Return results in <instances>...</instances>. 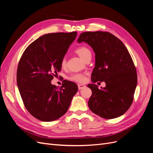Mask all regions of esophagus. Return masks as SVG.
<instances>
[{"label":"esophagus","mask_w":153,"mask_h":153,"mask_svg":"<svg viewBox=\"0 0 153 153\" xmlns=\"http://www.w3.org/2000/svg\"><path fill=\"white\" fill-rule=\"evenodd\" d=\"M78 89H82L83 88L85 87V85L84 84H78Z\"/></svg>","instance_id":"obj_1"}]
</instances>
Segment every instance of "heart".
Wrapping results in <instances>:
<instances>
[{
  "label": "heart",
  "instance_id": "b5f03b06",
  "mask_svg": "<svg viewBox=\"0 0 153 153\" xmlns=\"http://www.w3.org/2000/svg\"><path fill=\"white\" fill-rule=\"evenodd\" d=\"M76 53L79 55V56L83 59L85 60L89 56L91 55V52L89 48H88L86 47H80L78 48L76 50ZM66 64V58H63L61 61V66L64 67ZM69 79L71 81H75L78 82H82L85 80V76L82 74H74L71 75L70 77H69Z\"/></svg>",
  "mask_w": 153,
  "mask_h": 153
}]
</instances>
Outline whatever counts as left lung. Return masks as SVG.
<instances>
[{"label": "left lung", "mask_w": 153, "mask_h": 153, "mask_svg": "<svg viewBox=\"0 0 153 153\" xmlns=\"http://www.w3.org/2000/svg\"><path fill=\"white\" fill-rule=\"evenodd\" d=\"M77 41L87 43L95 53L93 84L87 85L92 91L90 110L107 119L121 116L130 107L137 84L136 68L126 47L108 32H82ZM99 81L106 84L101 90L94 84Z\"/></svg>", "instance_id": "1"}]
</instances>
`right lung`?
I'll return each instance as SVG.
<instances>
[{
	"label": "right lung",
	"mask_w": 153,
	"mask_h": 153,
	"mask_svg": "<svg viewBox=\"0 0 153 153\" xmlns=\"http://www.w3.org/2000/svg\"><path fill=\"white\" fill-rule=\"evenodd\" d=\"M76 35V32L45 34L22 55L16 73L18 90L27 110L40 121L50 122L62 117L78 91L73 82L64 81L61 87L51 84Z\"/></svg>",
	"instance_id": "obj_1"
}]
</instances>
